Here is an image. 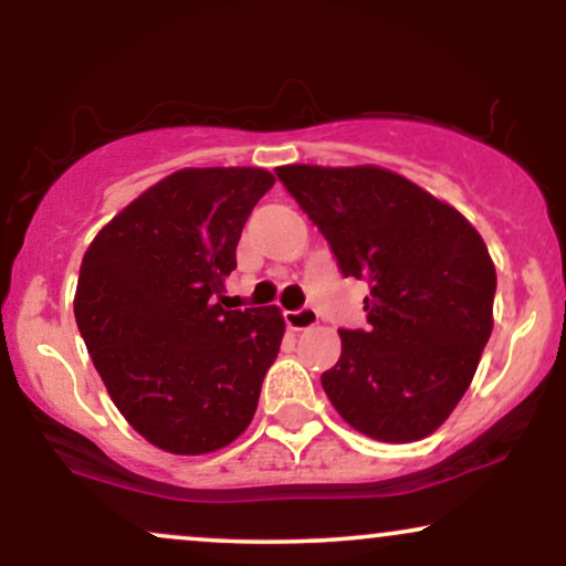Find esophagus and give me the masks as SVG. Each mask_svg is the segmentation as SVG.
Listing matches in <instances>:
<instances>
[{
	"mask_svg": "<svg viewBox=\"0 0 566 566\" xmlns=\"http://www.w3.org/2000/svg\"><path fill=\"white\" fill-rule=\"evenodd\" d=\"M284 322H287L290 329L301 333V329H308L314 327V324H319V311H316L314 305H303V308L297 311H284Z\"/></svg>",
	"mask_w": 566,
	"mask_h": 566,
	"instance_id": "esophagus-1",
	"label": "esophagus"
}]
</instances>
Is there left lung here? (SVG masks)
I'll return each mask as SVG.
<instances>
[{"mask_svg": "<svg viewBox=\"0 0 566 566\" xmlns=\"http://www.w3.org/2000/svg\"><path fill=\"white\" fill-rule=\"evenodd\" d=\"M343 276L365 279L367 327L337 329L322 386L340 418L378 441L433 433L471 386L492 333L495 265L458 210L380 167H279Z\"/></svg>", "mask_w": 566, "mask_h": 566, "instance_id": "8db88e82", "label": "left lung"}]
</instances>
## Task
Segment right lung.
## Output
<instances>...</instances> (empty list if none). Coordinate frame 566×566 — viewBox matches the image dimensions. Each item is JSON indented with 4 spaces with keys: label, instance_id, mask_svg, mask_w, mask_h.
<instances>
[{
    "label": "right lung",
    "instance_id": "right-lung-1",
    "mask_svg": "<svg viewBox=\"0 0 566 566\" xmlns=\"http://www.w3.org/2000/svg\"><path fill=\"white\" fill-rule=\"evenodd\" d=\"M271 186L261 167L172 172L84 252L76 327L116 409L159 450L216 452L255 415L284 319L276 305L220 301L247 218Z\"/></svg>",
    "mask_w": 566,
    "mask_h": 566
}]
</instances>
